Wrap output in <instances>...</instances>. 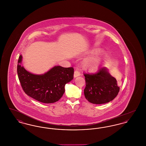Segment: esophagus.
Wrapping results in <instances>:
<instances>
[{
	"label": "esophagus",
	"instance_id": "34e87169",
	"mask_svg": "<svg viewBox=\"0 0 146 146\" xmlns=\"http://www.w3.org/2000/svg\"><path fill=\"white\" fill-rule=\"evenodd\" d=\"M80 76V72L78 70H76V71H74V78H76L77 76Z\"/></svg>",
	"mask_w": 146,
	"mask_h": 146
}]
</instances>
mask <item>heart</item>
Instances as JSON below:
<instances>
[{"label":"heart","instance_id":"b5f03b06","mask_svg":"<svg viewBox=\"0 0 146 146\" xmlns=\"http://www.w3.org/2000/svg\"><path fill=\"white\" fill-rule=\"evenodd\" d=\"M101 61V58L99 55L91 57L85 62V66L91 68H95L99 65Z\"/></svg>","mask_w":146,"mask_h":146}]
</instances>
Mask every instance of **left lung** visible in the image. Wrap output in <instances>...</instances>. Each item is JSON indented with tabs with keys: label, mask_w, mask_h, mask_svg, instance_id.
Returning <instances> with one entry per match:
<instances>
[{
	"label": "left lung",
	"mask_w": 146,
	"mask_h": 146,
	"mask_svg": "<svg viewBox=\"0 0 146 146\" xmlns=\"http://www.w3.org/2000/svg\"><path fill=\"white\" fill-rule=\"evenodd\" d=\"M86 86L84 90L86 99L93 104L108 103L117 96L120 88L115 78L102 66L96 73H84Z\"/></svg>",
	"instance_id": "obj_1"
}]
</instances>
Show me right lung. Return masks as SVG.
Returning <instances> with one entry per match:
<instances>
[{
  "label": "right lung",
  "mask_w": 146,
  "mask_h": 146,
  "mask_svg": "<svg viewBox=\"0 0 146 146\" xmlns=\"http://www.w3.org/2000/svg\"><path fill=\"white\" fill-rule=\"evenodd\" d=\"M22 61L21 55L17 71L21 86L28 96L42 103L58 101L64 92L65 85L73 79V67L55 66L44 74H35L21 66Z\"/></svg>",
  "instance_id": "right-lung-1"
}]
</instances>
